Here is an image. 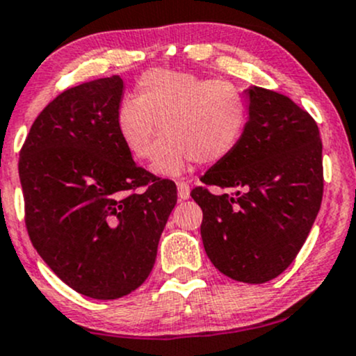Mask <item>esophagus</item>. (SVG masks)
<instances>
[{"label": "esophagus", "mask_w": 356, "mask_h": 356, "mask_svg": "<svg viewBox=\"0 0 356 356\" xmlns=\"http://www.w3.org/2000/svg\"><path fill=\"white\" fill-rule=\"evenodd\" d=\"M177 188H178L179 200H188L190 198V185H188V183H185V181L178 183Z\"/></svg>", "instance_id": "34e87169"}]
</instances>
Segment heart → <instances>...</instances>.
I'll use <instances>...</instances> for the list:
<instances>
[{
	"label": "heart",
	"instance_id": "b5f03b06",
	"mask_svg": "<svg viewBox=\"0 0 356 356\" xmlns=\"http://www.w3.org/2000/svg\"><path fill=\"white\" fill-rule=\"evenodd\" d=\"M245 126L247 104L234 83L168 69L145 72L138 97L122 99L115 113L118 133L136 159L151 156L161 131L153 170L163 177H178L193 161H223Z\"/></svg>",
	"mask_w": 356,
	"mask_h": 356
}]
</instances>
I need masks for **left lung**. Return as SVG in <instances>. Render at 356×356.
<instances>
[{
    "instance_id": "8db88e82",
    "label": "left lung",
    "mask_w": 356,
    "mask_h": 356,
    "mask_svg": "<svg viewBox=\"0 0 356 356\" xmlns=\"http://www.w3.org/2000/svg\"><path fill=\"white\" fill-rule=\"evenodd\" d=\"M247 126L237 149L202 177L232 190L195 188L205 252L222 274L262 284L284 273L321 207L323 145L306 111L274 90L249 87Z\"/></svg>"
}]
</instances>
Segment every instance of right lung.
Instances as JSON below:
<instances>
[{"instance_id":"right-lung-1","label":"right lung","mask_w":356,"mask_h":356,"mask_svg":"<svg viewBox=\"0 0 356 356\" xmlns=\"http://www.w3.org/2000/svg\"><path fill=\"white\" fill-rule=\"evenodd\" d=\"M122 90L113 75L62 92L19 153L31 243L67 286L94 299L122 298L146 281L177 205V185L136 165L118 133Z\"/></svg>"}]
</instances>
